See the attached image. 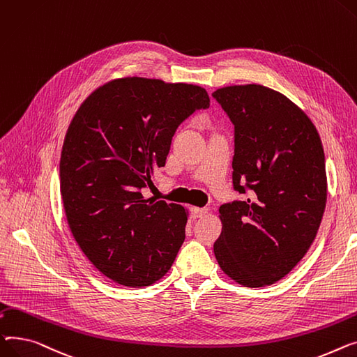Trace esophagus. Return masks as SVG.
I'll list each match as a JSON object with an SVG mask.
<instances>
[{"mask_svg": "<svg viewBox=\"0 0 357 357\" xmlns=\"http://www.w3.org/2000/svg\"><path fill=\"white\" fill-rule=\"evenodd\" d=\"M208 213L207 207H192V215L195 219L197 218H204Z\"/></svg>", "mask_w": 357, "mask_h": 357, "instance_id": "obj_1", "label": "esophagus"}]
</instances>
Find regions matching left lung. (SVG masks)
I'll list each match as a JSON object with an SVG mask.
<instances>
[{
  "label": "left lung",
  "instance_id": "obj_1",
  "mask_svg": "<svg viewBox=\"0 0 357 357\" xmlns=\"http://www.w3.org/2000/svg\"><path fill=\"white\" fill-rule=\"evenodd\" d=\"M213 98L235 125L234 187L250 192L220 206L215 257L230 280L266 287L292 271L319 232L327 202L321 138L278 91L248 83L216 89Z\"/></svg>",
  "mask_w": 357,
  "mask_h": 357
}]
</instances>
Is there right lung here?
I'll use <instances>...</instances> for the list:
<instances>
[{"mask_svg": "<svg viewBox=\"0 0 357 357\" xmlns=\"http://www.w3.org/2000/svg\"><path fill=\"white\" fill-rule=\"evenodd\" d=\"M211 105L206 89L121 77L82 102L60 155V195L70 232L93 266L116 284L146 287L172 268L188 212L145 197L165 165L178 125Z\"/></svg>", "mask_w": 357, "mask_h": 357, "instance_id": "right-lung-1", "label": "right lung"}]
</instances>
